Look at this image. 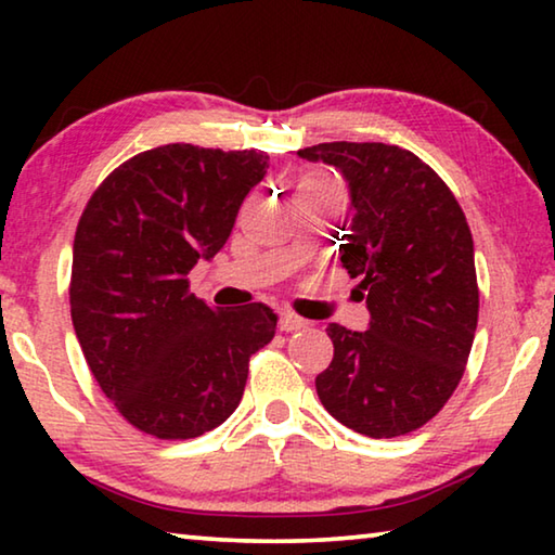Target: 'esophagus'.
Masks as SVG:
<instances>
[{
    "label": "esophagus",
    "instance_id": "obj_1",
    "mask_svg": "<svg viewBox=\"0 0 555 555\" xmlns=\"http://www.w3.org/2000/svg\"><path fill=\"white\" fill-rule=\"evenodd\" d=\"M279 327L284 333H296V331H304V327H308V321H304V318H298L296 313H281Z\"/></svg>",
    "mask_w": 555,
    "mask_h": 555
}]
</instances>
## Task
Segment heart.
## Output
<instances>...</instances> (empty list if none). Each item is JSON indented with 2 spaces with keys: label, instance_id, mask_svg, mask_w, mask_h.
<instances>
[{
  "label": "heart",
  "instance_id": "heart-1",
  "mask_svg": "<svg viewBox=\"0 0 555 555\" xmlns=\"http://www.w3.org/2000/svg\"><path fill=\"white\" fill-rule=\"evenodd\" d=\"M296 195H340V193H337V188L327 181V178L306 176L300 178Z\"/></svg>",
  "mask_w": 555,
  "mask_h": 555
}]
</instances>
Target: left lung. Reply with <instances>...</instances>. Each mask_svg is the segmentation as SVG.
<instances>
[{
  "label": "left lung",
  "instance_id": "8db88e82",
  "mask_svg": "<svg viewBox=\"0 0 555 555\" xmlns=\"http://www.w3.org/2000/svg\"><path fill=\"white\" fill-rule=\"evenodd\" d=\"M298 156L340 168L350 185L354 218L340 261L372 315L364 333L327 325L335 352L315 391L357 434L406 436L453 397L475 340L480 291L465 212L443 178L401 146L331 142Z\"/></svg>",
  "mask_w": 555,
  "mask_h": 555
}]
</instances>
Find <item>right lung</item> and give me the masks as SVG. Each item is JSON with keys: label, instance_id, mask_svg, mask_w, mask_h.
Returning <instances> with one entry per match:
<instances>
[{"label": "right lung", "instance_id": "right-lung-1", "mask_svg": "<svg viewBox=\"0 0 555 555\" xmlns=\"http://www.w3.org/2000/svg\"><path fill=\"white\" fill-rule=\"evenodd\" d=\"M257 149H149L90 195L73 242L70 318L92 377L131 426L198 438L240 406L249 357L271 343L264 304L212 308L188 274L222 249L264 178Z\"/></svg>", "mask_w": 555, "mask_h": 555}]
</instances>
